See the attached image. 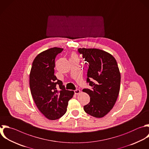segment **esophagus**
Masks as SVG:
<instances>
[{
	"mask_svg": "<svg viewBox=\"0 0 149 149\" xmlns=\"http://www.w3.org/2000/svg\"><path fill=\"white\" fill-rule=\"evenodd\" d=\"M74 93H75L76 94H79L80 93V90L79 89H76V90H75L74 91Z\"/></svg>",
	"mask_w": 149,
	"mask_h": 149,
	"instance_id": "34e87169",
	"label": "esophagus"
}]
</instances>
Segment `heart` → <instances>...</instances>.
<instances>
[{
	"label": "heart",
	"mask_w": 149,
	"mask_h": 149,
	"mask_svg": "<svg viewBox=\"0 0 149 149\" xmlns=\"http://www.w3.org/2000/svg\"><path fill=\"white\" fill-rule=\"evenodd\" d=\"M77 58L76 55L74 54H73L72 55V58Z\"/></svg>",
	"instance_id": "obj_1"
}]
</instances>
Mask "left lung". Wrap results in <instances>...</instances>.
<instances>
[{
  "instance_id": "left-lung-1",
  "label": "left lung",
  "mask_w": 149,
  "mask_h": 149,
  "mask_svg": "<svg viewBox=\"0 0 149 149\" xmlns=\"http://www.w3.org/2000/svg\"><path fill=\"white\" fill-rule=\"evenodd\" d=\"M77 51L88 65L87 83L91 86L83 90L90 97L84 110L91 116L102 118L113 108L119 93L120 74L117 62L102 50L79 48Z\"/></svg>"
}]
</instances>
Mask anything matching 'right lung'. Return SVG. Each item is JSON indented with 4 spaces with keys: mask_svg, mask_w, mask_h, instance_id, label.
Segmentation results:
<instances>
[{
    "mask_svg": "<svg viewBox=\"0 0 149 149\" xmlns=\"http://www.w3.org/2000/svg\"><path fill=\"white\" fill-rule=\"evenodd\" d=\"M62 51L55 47L38 54L30 74L33 100L40 112L50 120L58 119L66 113L68 101L74 94L73 91L65 90L62 81L54 75L55 58Z\"/></svg>",
    "mask_w": 149,
    "mask_h": 149,
    "instance_id": "right-lung-1",
    "label": "right lung"
}]
</instances>
